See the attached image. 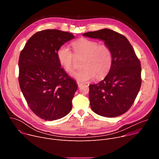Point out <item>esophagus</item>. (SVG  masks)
<instances>
[{
  "instance_id": "34e87169",
  "label": "esophagus",
  "mask_w": 159,
  "mask_h": 159,
  "mask_svg": "<svg viewBox=\"0 0 159 159\" xmlns=\"http://www.w3.org/2000/svg\"><path fill=\"white\" fill-rule=\"evenodd\" d=\"M77 85H78V87H81V85H82V83H81V82H77Z\"/></svg>"
}]
</instances>
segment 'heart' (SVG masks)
<instances>
[{
	"label": "heart",
	"instance_id": "obj_1",
	"mask_svg": "<svg viewBox=\"0 0 159 159\" xmlns=\"http://www.w3.org/2000/svg\"><path fill=\"white\" fill-rule=\"evenodd\" d=\"M72 47L75 54L66 47H60L57 57L61 66L69 73L75 69V57H84L82 62L84 69L72 74L78 81L88 82L96 77L100 79L108 74L112 64V52L108 45L80 38L72 43Z\"/></svg>",
	"mask_w": 159,
	"mask_h": 159
}]
</instances>
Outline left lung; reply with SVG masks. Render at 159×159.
<instances>
[{
  "mask_svg": "<svg viewBox=\"0 0 159 159\" xmlns=\"http://www.w3.org/2000/svg\"><path fill=\"white\" fill-rule=\"evenodd\" d=\"M82 35L103 40L112 52L108 74L100 82L89 85L90 107L104 117L120 116L131 107L140 90V61L128 39L121 34L106 28Z\"/></svg>",
  "mask_w": 159,
  "mask_h": 159,
  "instance_id": "1",
  "label": "left lung"
}]
</instances>
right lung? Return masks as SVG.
I'll return each instance as SVG.
<instances>
[{
	"mask_svg": "<svg viewBox=\"0 0 159 159\" xmlns=\"http://www.w3.org/2000/svg\"><path fill=\"white\" fill-rule=\"evenodd\" d=\"M74 38L69 32L43 30L33 34L20 53V88L30 108L43 120H58L72 110L78 87L61 67L57 52Z\"/></svg>",
	"mask_w": 159,
	"mask_h": 159,
	"instance_id": "right-lung-1",
	"label": "right lung"
}]
</instances>
